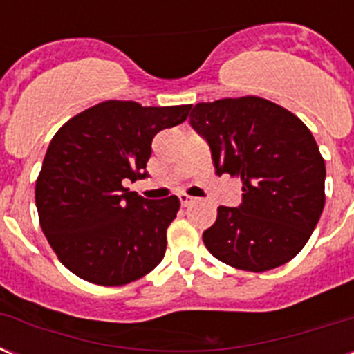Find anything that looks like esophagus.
Masks as SVG:
<instances>
[{"label":"esophagus","instance_id":"esophagus-1","mask_svg":"<svg viewBox=\"0 0 354 354\" xmlns=\"http://www.w3.org/2000/svg\"><path fill=\"white\" fill-rule=\"evenodd\" d=\"M179 200H180V204H183V207H187V205H192L193 202H195V198L189 195H186V193H180Z\"/></svg>","mask_w":354,"mask_h":354}]
</instances>
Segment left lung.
<instances>
[{
  "instance_id": "8db88e82",
  "label": "left lung",
  "mask_w": 354,
  "mask_h": 354,
  "mask_svg": "<svg viewBox=\"0 0 354 354\" xmlns=\"http://www.w3.org/2000/svg\"><path fill=\"white\" fill-rule=\"evenodd\" d=\"M193 129L211 147L216 174L239 177V207H218L202 239L218 261L262 273L310 239L324 209L326 167L310 129L289 109L246 95L198 102Z\"/></svg>"
}]
</instances>
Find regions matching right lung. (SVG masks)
I'll list each match as a JSON object with an SVG mask.
<instances>
[{"label": "right lung", "instance_id": "1", "mask_svg": "<svg viewBox=\"0 0 354 354\" xmlns=\"http://www.w3.org/2000/svg\"><path fill=\"white\" fill-rule=\"evenodd\" d=\"M189 109L106 101L72 117L53 136L35 204L56 257L76 277L126 286L162 261L179 198L147 200L124 183L145 179L152 138L183 124Z\"/></svg>", "mask_w": 354, "mask_h": 354}]
</instances>
